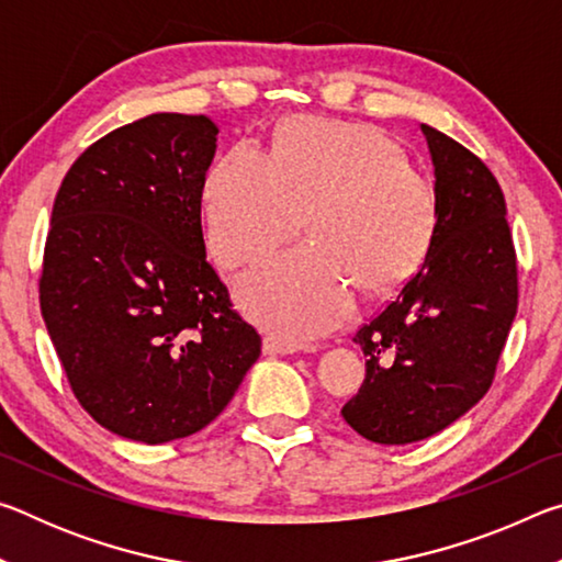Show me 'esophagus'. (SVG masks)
<instances>
[{
    "label": "esophagus",
    "mask_w": 562,
    "mask_h": 562,
    "mask_svg": "<svg viewBox=\"0 0 562 562\" xmlns=\"http://www.w3.org/2000/svg\"><path fill=\"white\" fill-rule=\"evenodd\" d=\"M262 351L270 357H278V355H294V351H300V345H294V341L284 339L280 335H268L262 339Z\"/></svg>",
    "instance_id": "34e87169"
}]
</instances>
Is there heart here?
I'll return each mask as SVG.
<instances>
[{
  "instance_id": "1",
  "label": "heart",
  "mask_w": 562,
  "mask_h": 562,
  "mask_svg": "<svg viewBox=\"0 0 562 562\" xmlns=\"http://www.w3.org/2000/svg\"><path fill=\"white\" fill-rule=\"evenodd\" d=\"M207 245L223 268L272 252L300 231L307 245L247 272L237 297L284 339H307L345 322L355 290L367 297L404 282L429 252L439 195L372 123L294 116L272 154L240 144L211 168L203 190Z\"/></svg>"
}]
</instances>
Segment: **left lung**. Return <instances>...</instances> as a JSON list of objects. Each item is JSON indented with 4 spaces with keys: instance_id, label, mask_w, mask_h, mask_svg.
I'll use <instances>...</instances> for the list:
<instances>
[{
    "instance_id": "obj_1",
    "label": "left lung",
    "mask_w": 562,
    "mask_h": 562,
    "mask_svg": "<svg viewBox=\"0 0 562 562\" xmlns=\"http://www.w3.org/2000/svg\"><path fill=\"white\" fill-rule=\"evenodd\" d=\"M422 131L439 223L418 272L355 335L367 376L341 406L351 429L384 446L429 439L481 402L518 310L516 250L498 180L446 133L426 123Z\"/></svg>"
}]
</instances>
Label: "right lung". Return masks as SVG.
Instances as JSON below:
<instances>
[{
    "label": "right lung",
    "mask_w": 562,
    "mask_h": 562,
    "mask_svg": "<svg viewBox=\"0 0 562 562\" xmlns=\"http://www.w3.org/2000/svg\"><path fill=\"white\" fill-rule=\"evenodd\" d=\"M215 140L207 116L150 113L83 150L56 193L42 317L74 396L123 439L205 429L260 357L205 260Z\"/></svg>",
    "instance_id": "1"
}]
</instances>
